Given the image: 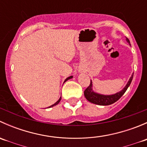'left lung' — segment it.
<instances>
[{
    "label": "left lung",
    "mask_w": 147,
    "mask_h": 147,
    "mask_svg": "<svg viewBox=\"0 0 147 147\" xmlns=\"http://www.w3.org/2000/svg\"><path fill=\"white\" fill-rule=\"evenodd\" d=\"M127 38V41L128 42V43H130L129 40ZM134 75V73H133ZM133 75H131V77L130 78L129 80L127 82V85L125 86L124 89L122 90L119 92L116 93L115 94H112V95H103V94H97V93L94 92L92 90V81H90V84L87 88L85 89V90L84 91V97H86L87 100L89 102H92L93 104H95V105H112V104L115 103V102L117 101L118 100H119L120 97L124 94L126 91H127V88L129 87V86L131 84V81L133 79Z\"/></svg>",
    "instance_id": "left-lung-1"
}]
</instances>
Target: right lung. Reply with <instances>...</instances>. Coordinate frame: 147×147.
Returning a JSON list of instances; mask_svg holds the SVG:
<instances>
[{"mask_svg": "<svg viewBox=\"0 0 147 147\" xmlns=\"http://www.w3.org/2000/svg\"><path fill=\"white\" fill-rule=\"evenodd\" d=\"M72 78V76H70V77H69V78H67L66 80H65V82H66V81H67V80H69V79H71V78ZM60 100H61V97H60V98L59 99V100H58V101H57V102H56L54 104V105H51V106H50V107H49V108H50V107H53V106H55V105H57V104H58L59 102H60Z\"/></svg>", "mask_w": 147, "mask_h": 147, "instance_id": "add662e5", "label": "right lung"}]
</instances>
